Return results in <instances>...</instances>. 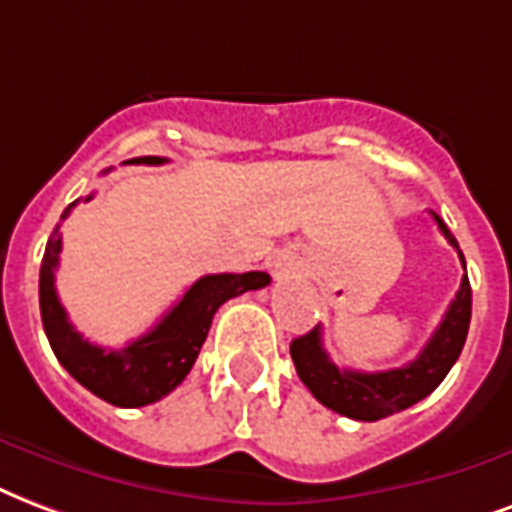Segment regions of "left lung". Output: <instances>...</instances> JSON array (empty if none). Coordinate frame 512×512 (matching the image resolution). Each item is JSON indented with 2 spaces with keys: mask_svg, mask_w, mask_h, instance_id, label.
Here are the masks:
<instances>
[{
  "mask_svg": "<svg viewBox=\"0 0 512 512\" xmlns=\"http://www.w3.org/2000/svg\"><path fill=\"white\" fill-rule=\"evenodd\" d=\"M434 221L464 264V253H461L451 229L443 224L440 215H434ZM470 315L472 288L467 280V267H464V278L456 291V299L448 305L443 321L434 329L424 351L405 367L386 372L340 370L321 345V326H315L313 332L302 334L291 343V359H294L299 380L310 388V394L321 405L340 416L353 418V421H380V418L394 416L399 410H407L410 405L421 402L443 383L464 348Z\"/></svg>",
  "mask_w": 512,
  "mask_h": 512,
  "instance_id": "left-lung-1",
  "label": "left lung"
}]
</instances>
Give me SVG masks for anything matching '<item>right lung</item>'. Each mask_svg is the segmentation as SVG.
<instances>
[{
    "mask_svg": "<svg viewBox=\"0 0 512 512\" xmlns=\"http://www.w3.org/2000/svg\"><path fill=\"white\" fill-rule=\"evenodd\" d=\"M161 156H140L126 164H164ZM94 197L88 194L83 202ZM72 205L61 213V221L72 213ZM61 234L53 229L40 267V313L61 367L86 386L91 394L115 407H142L167 397L172 388L183 383L197 361L205 337L213 324V315L226 299L240 297L245 291L270 286L267 272H242V275H205L188 288L178 305L172 307L151 332L142 334L124 348H102L83 340L69 324L67 310L56 294V267H59Z\"/></svg>",
    "mask_w": 512,
    "mask_h": 512,
    "instance_id": "1",
    "label": "right lung"
}]
</instances>
